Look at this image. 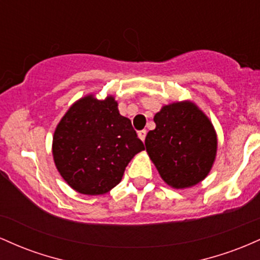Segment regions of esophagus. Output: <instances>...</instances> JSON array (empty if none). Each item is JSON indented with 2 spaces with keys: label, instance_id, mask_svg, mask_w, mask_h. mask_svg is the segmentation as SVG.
Masks as SVG:
<instances>
[{
  "label": "esophagus",
  "instance_id": "esophagus-1",
  "mask_svg": "<svg viewBox=\"0 0 260 260\" xmlns=\"http://www.w3.org/2000/svg\"><path fill=\"white\" fill-rule=\"evenodd\" d=\"M138 137H139L140 139L143 140V142H144V140H145V137H147V131H145V129L139 131V132H138Z\"/></svg>",
  "mask_w": 260,
  "mask_h": 260
}]
</instances>
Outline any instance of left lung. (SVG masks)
I'll use <instances>...</instances> for the list:
<instances>
[{"instance_id":"1","label":"left lung","mask_w":260,"mask_h":260,"mask_svg":"<svg viewBox=\"0 0 260 260\" xmlns=\"http://www.w3.org/2000/svg\"><path fill=\"white\" fill-rule=\"evenodd\" d=\"M145 147L164 181L187 188L207 177L216 155L217 139L207 116L190 101L164 106L154 117Z\"/></svg>"}]
</instances>
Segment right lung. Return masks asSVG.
I'll use <instances>...</instances> for the list:
<instances>
[{
	"label": "right lung",
	"mask_w": 260,
	"mask_h": 260,
	"mask_svg": "<svg viewBox=\"0 0 260 260\" xmlns=\"http://www.w3.org/2000/svg\"><path fill=\"white\" fill-rule=\"evenodd\" d=\"M144 144L112 96L91 95L68 110L53 134L52 154L64 181L82 194H105L117 186Z\"/></svg>",
	"instance_id": "right-lung-1"
}]
</instances>
